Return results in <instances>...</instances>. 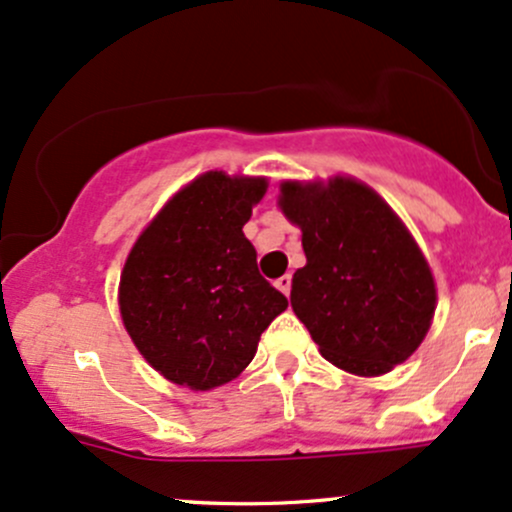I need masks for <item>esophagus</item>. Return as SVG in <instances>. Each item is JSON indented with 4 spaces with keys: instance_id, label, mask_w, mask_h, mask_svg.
<instances>
[{
    "instance_id": "1",
    "label": "esophagus",
    "mask_w": 512,
    "mask_h": 512,
    "mask_svg": "<svg viewBox=\"0 0 512 512\" xmlns=\"http://www.w3.org/2000/svg\"><path fill=\"white\" fill-rule=\"evenodd\" d=\"M274 284H277V289L282 291L284 296H289V291H291V274H284V277H279Z\"/></svg>"
}]
</instances>
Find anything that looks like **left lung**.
I'll use <instances>...</instances> for the list:
<instances>
[{
  "instance_id": "obj_1",
  "label": "left lung",
  "mask_w": 512,
  "mask_h": 512,
  "mask_svg": "<svg viewBox=\"0 0 512 512\" xmlns=\"http://www.w3.org/2000/svg\"><path fill=\"white\" fill-rule=\"evenodd\" d=\"M279 209L301 228L306 267L291 279V308L335 367L379 376L428 335L435 279L391 206L352 177L282 182Z\"/></svg>"
}]
</instances>
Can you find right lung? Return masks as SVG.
Returning a JSON list of instances; mask_svg holds the SVG:
<instances>
[{
    "instance_id": "1",
    "label": "right lung",
    "mask_w": 512,
    "mask_h": 512,
    "mask_svg": "<svg viewBox=\"0 0 512 512\" xmlns=\"http://www.w3.org/2000/svg\"><path fill=\"white\" fill-rule=\"evenodd\" d=\"M265 177L206 172L179 189L128 252L121 318L150 367L209 391L238 376L289 301L257 269L245 238Z\"/></svg>"
}]
</instances>
